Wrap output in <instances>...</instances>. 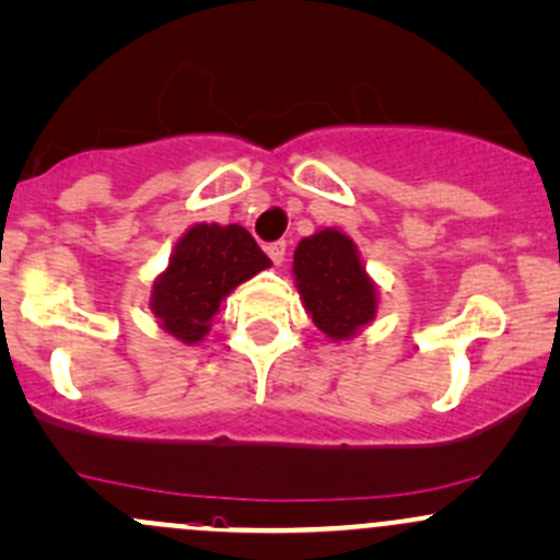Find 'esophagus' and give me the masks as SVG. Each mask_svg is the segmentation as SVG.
<instances>
[{"label":"esophagus","mask_w":560,"mask_h":560,"mask_svg":"<svg viewBox=\"0 0 560 560\" xmlns=\"http://www.w3.org/2000/svg\"><path fill=\"white\" fill-rule=\"evenodd\" d=\"M266 252H268L270 260L276 262V266H281V262H284V255H287V242H273V244H268Z\"/></svg>","instance_id":"1"}]
</instances>
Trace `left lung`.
<instances>
[{
    "label": "left lung",
    "instance_id": "obj_1",
    "mask_svg": "<svg viewBox=\"0 0 560 560\" xmlns=\"http://www.w3.org/2000/svg\"><path fill=\"white\" fill-rule=\"evenodd\" d=\"M292 273L305 311L329 340H350L377 313V287L361 266L353 238L342 231L305 236L294 249Z\"/></svg>",
    "mask_w": 560,
    "mask_h": 560
}]
</instances>
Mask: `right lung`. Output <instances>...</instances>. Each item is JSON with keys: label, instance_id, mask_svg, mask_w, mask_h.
<instances>
[{"label": "right lung", "instance_id": "right-lung-1", "mask_svg": "<svg viewBox=\"0 0 560 560\" xmlns=\"http://www.w3.org/2000/svg\"><path fill=\"white\" fill-rule=\"evenodd\" d=\"M268 266V255L242 225H190L167 270L153 281L151 313L167 335L196 346L210 331L220 303Z\"/></svg>", "mask_w": 560, "mask_h": 560}]
</instances>
